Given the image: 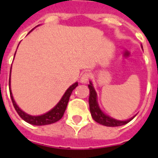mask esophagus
Masks as SVG:
<instances>
[{
  "label": "esophagus",
  "mask_w": 158,
  "mask_h": 158,
  "mask_svg": "<svg viewBox=\"0 0 158 158\" xmlns=\"http://www.w3.org/2000/svg\"><path fill=\"white\" fill-rule=\"evenodd\" d=\"M90 77H91V75L89 73H84L80 78V82L83 84H86L87 82L89 81V79H90Z\"/></svg>",
  "instance_id": "obj_1"
}]
</instances>
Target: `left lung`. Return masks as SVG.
Segmentation results:
<instances>
[{"instance_id": "8db88e82", "label": "left lung", "mask_w": 158, "mask_h": 158, "mask_svg": "<svg viewBox=\"0 0 158 158\" xmlns=\"http://www.w3.org/2000/svg\"><path fill=\"white\" fill-rule=\"evenodd\" d=\"M88 86H89V109H90L92 117L96 122L99 123V124H101L102 125H105V126L116 127V126H120V125H124L125 124H127L135 117V116H133L129 120H115L114 118L106 115L105 113L99 107L98 102V95H97V93L95 91V89H94V85H93L91 81H89V84Z\"/></svg>"}]
</instances>
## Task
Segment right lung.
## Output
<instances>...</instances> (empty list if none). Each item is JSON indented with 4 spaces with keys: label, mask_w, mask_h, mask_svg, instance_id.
<instances>
[{
    "label": "right lung",
    "mask_w": 158,
    "mask_h": 158,
    "mask_svg": "<svg viewBox=\"0 0 158 158\" xmlns=\"http://www.w3.org/2000/svg\"><path fill=\"white\" fill-rule=\"evenodd\" d=\"M30 32H29V33H30ZM10 73L9 88H10V98L11 100H12V103H13L14 107H15V110L19 114V115L24 121H26V122H28V124H31V125H50V124H53V123L56 122V121H58V120L61 119L63 115H64V111H65V109H66L69 97L71 95L73 90L78 86V83H77V82H75L74 84H72L71 86H69V89H67L66 91H65V93L64 94V95L62 96L61 99L60 100L59 102L55 106L52 110H50L49 111L45 113V114H43V115H28V114H27V113L21 110L20 108L18 106V105L16 104L15 101L14 100L13 95H12L10 89Z\"/></svg>",
    "instance_id": "add662e5"
}]
</instances>
